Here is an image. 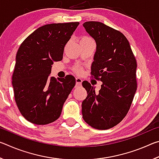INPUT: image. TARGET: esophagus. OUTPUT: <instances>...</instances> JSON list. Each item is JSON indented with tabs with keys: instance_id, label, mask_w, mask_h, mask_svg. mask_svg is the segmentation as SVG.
<instances>
[{
	"instance_id": "obj_1",
	"label": "esophagus",
	"mask_w": 159,
	"mask_h": 159,
	"mask_svg": "<svg viewBox=\"0 0 159 159\" xmlns=\"http://www.w3.org/2000/svg\"><path fill=\"white\" fill-rule=\"evenodd\" d=\"M82 82H83V80H82L81 79H80V78H79V77L76 78V85L77 86L81 85Z\"/></svg>"
}]
</instances>
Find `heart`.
Instances as JSON below:
<instances>
[{"instance_id": "1", "label": "heart", "mask_w": 159, "mask_h": 159, "mask_svg": "<svg viewBox=\"0 0 159 159\" xmlns=\"http://www.w3.org/2000/svg\"><path fill=\"white\" fill-rule=\"evenodd\" d=\"M80 41H93V39H91V38L90 37H87V36H84L81 38V39H80ZM76 69V71L78 72V73H81L82 71L81 69H80V68H79V67H77V68L75 69Z\"/></svg>"}]
</instances>
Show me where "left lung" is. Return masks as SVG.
I'll use <instances>...</instances> for the list:
<instances>
[{
    "label": "left lung",
    "mask_w": 159,
    "mask_h": 159,
    "mask_svg": "<svg viewBox=\"0 0 159 159\" xmlns=\"http://www.w3.org/2000/svg\"><path fill=\"white\" fill-rule=\"evenodd\" d=\"M83 26L97 45L91 74L102 82L98 93L90 83H82L88 93L82 102L83 118L91 127L107 130L121 121L130 109L137 90V61L120 31L99 21Z\"/></svg>",
    "instance_id": "obj_1"
}]
</instances>
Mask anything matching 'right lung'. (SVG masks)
Listing matches in <instances>:
<instances>
[{
  "mask_svg": "<svg viewBox=\"0 0 159 159\" xmlns=\"http://www.w3.org/2000/svg\"><path fill=\"white\" fill-rule=\"evenodd\" d=\"M79 25L69 22L42 26L19 48L12 83L16 104L28 121L45 125L60 116L76 79L71 75L58 80L49 76L53 61L62 60L64 46Z\"/></svg>",
  "mask_w": 159,
  "mask_h": 159,
  "instance_id": "obj_1",
  "label": "right lung"
}]
</instances>
